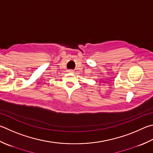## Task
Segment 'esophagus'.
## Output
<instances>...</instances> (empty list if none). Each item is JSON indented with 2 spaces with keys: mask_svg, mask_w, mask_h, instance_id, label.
Wrapping results in <instances>:
<instances>
[{
  "mask_svg": "<svg viewBox=\"0 0 153 153\" xmlns=\"http://www.w3.org/2000/svg\"><path fill=\"white\" fill-rule=\"evenodd\" d=\"M68 73H74V71L71 70V69H69V70H68Z\"/></svg>",
  "mask_w": 153,
  "mask_h": 153,
  "instance_id": "obj_1",
  "label": "esophagus"
}]
</instances>
